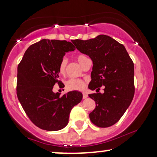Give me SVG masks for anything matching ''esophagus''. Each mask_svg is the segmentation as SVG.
Listing matches in <instances>:
<instances>
[{
  "label": "esophagus",
  "instance_id": "esophagus-1",
  "mask_svg": "<svg viewBox=\"0 0 157 157\" xmlns=\"http://www.w3.org/2000/svg\"><path fill=\"white\" fill-rule=\"evenodd\" d=\"M88 98V95L86 93H83V99H85V98Z\"/></svg>",
  "mask_w": 157,
  "mask_h": 157
}]
</instances>
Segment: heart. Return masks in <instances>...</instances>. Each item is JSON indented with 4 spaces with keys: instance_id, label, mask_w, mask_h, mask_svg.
Returning a JSON list of instances; mask_svg holds the SVG:
<instances>
[{
    "instance_id": "1",
    "label": "heart",
    "mask_w": 157,
    "mask_h": 157,
    "mask_svg": "<svg viewBox=\"0 0 157 157\" xmlns=\"http://www.w3.org/2000/svg\"><path fill=\"white\" fill-rule=\"evenodd\" d=\"M88 59V58L84 55H78L77 56L76 59L81 66H82L84 61ZM67 59L63 58L60 62L59 66V72L61 75H64L66 74V66H67ZM66 89L70 91H74V90H77V91H81V90L84 89L86 86V83L84 81L80 79L76 78H71L68 80L66 83Z\"/></svg>"
}]
</instances>
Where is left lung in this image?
<instances>
[{
  "label": "left lung",
  "mask_w": 157,
  "mask_h": 157,
  "mask_svg": "<svg viewBox=\"0 0 157 157\" xmlns=\"http://www.w3.org/2000/svg\"><path fill=\"white\" fill-rule=\"evenodd\" d=\"M71 41L93 62L89 89H96L97 93L89 94L96 102L90 120L98 127L112 126L121 119L134 98V63L124 45L109 36ZM101 85L105 87L104 94L98 93Z\"/></svg>",
  "instance_id": "8db88e82"
}]
</instances>
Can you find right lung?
Masks as SVG:
<instances>
[{
	"label": "right lung",
	"instance_id": "1",
	"mask_svg": "<svg viewBox=\"0 0 157 157\" xmlns=\"http://www.w3.org/2000/svg\"><path fill=\"white\" fill-rule=\"evenodd\" d=\"M76 47L66 40L42 39L29 47L18 66L17 96L25 112L36 126L59 131L68 123L73 107L83 98L81 92L61 96L53 91L59 81V66L66 53Z\"/></svg>",
	"mask_w": 157,
	"mask_h": 157
}]
</instances>
